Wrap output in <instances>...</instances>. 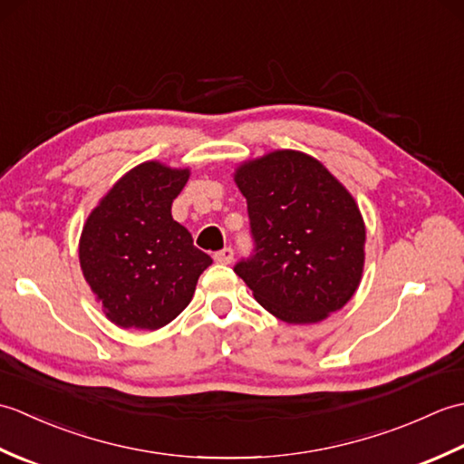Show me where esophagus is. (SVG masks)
<instances>
[{"label": "esophagus", "instance_id": "obj_1", "mask_svg": "<svg viewBox=\"0 0 464 464\" xmlns=\"http://www.w3.org/2000/svg\"><path fill=\"white\" fill-rule=\"evenodd\" d=\"M213 259H215V263L229 265V263L233 261V249H231V247H225V249H221V251H217V253L213 255Z\"/></svg>", "mask_w": 464, "mask_h": 464}]
</instances>
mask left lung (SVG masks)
Returning <instances> with one entry per match:
<instances>
[{
    "instance_id": "obj_1",
    "label": "left lung",
    "mask_w": 464,
    "mask_h": 464,
    "mask_svg": "<svg viewBox=\"0 0 464 464\" xmlns=\"http://www.w3.org/2000/svg\"><path fill=\"white\" fill-rule=\"evenodd\" d=\"M235 183L255 249L233 271L261 307L291 324L343 309L361 283L367 237L353 195L321 161L293 150L241 163Z\"/></svg>"
}]
</instances>
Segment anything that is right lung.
<instances>
[{
    "instance_id": "right-lung-1",
    "label": "right lung",
    "mask_w": 464,
    "mask_h": 464,
    "mask_svg": "<svg viewBox=\"0 0 464 464\" xmlns=\"http://www.w3.org/2000/svg\"><path fill=\"white\" fill-rule=\"evenodd\" d=\"M187 179L189 169L145 161L127 171L87 217L82 271L117 327H165L191 303L197 279L213 263L171 217Z\"/></svg>"
}]
</instances>
